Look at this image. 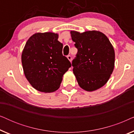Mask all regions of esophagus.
Segmentation results:
<instances>
[{"mask_svg": "<svg viewBox=\"0 0 134 134\" xmlns=\"http://www.w3.org/2000/svg\"><path fill=\"white\" fill-rule=\"evenodd\" d=\"M67 58H68V59L69 60V61L71 62V60H72V57H71V55H68L67 56Z\"/></svg>", "mask_w": 134, "mask_h": 134, "instance_id": "esophagus-1", "label": "esophagus"}]
</instances>
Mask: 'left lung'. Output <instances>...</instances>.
Here are the masks:
<instances>
[{"label": "left lung", "mask_w": 134, "mask_h": 134, "mask_svg": "<svg viewBox=\"0 0 134 134\" xmlns=\"http://www.w3.org/2000/svg\"><path fill=\"white\" fill-rule=\"evenodd\" d=\"M77 49L72 60L73 73L79 85L87 91L96 90L105 85L114 69L115 51L103 33L96 30L80 33L71 31Z\"/></svg>", "instance_id": "8db88e82"}]
</instances>
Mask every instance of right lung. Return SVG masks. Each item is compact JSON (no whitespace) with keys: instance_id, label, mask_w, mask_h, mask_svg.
Instances as JSON below:
<instances>
[{"instance_id":"add662e5","label":"right lung","mask_w":134,"mask_h":134,"mask_svg":"<svg viewBox=\"0 0 134 134\" xmlns=\"http://www.w3.org/2000/svg\"><path fill=\"white\" fill-rule=\"evenodd\" d=\"M58 35L52 32L36 33L25 43L21 55L24 72L36 90L51 93L58 89L63 74L71 66L62 54L63 44Z\"/></svg>"}]
</instances>
